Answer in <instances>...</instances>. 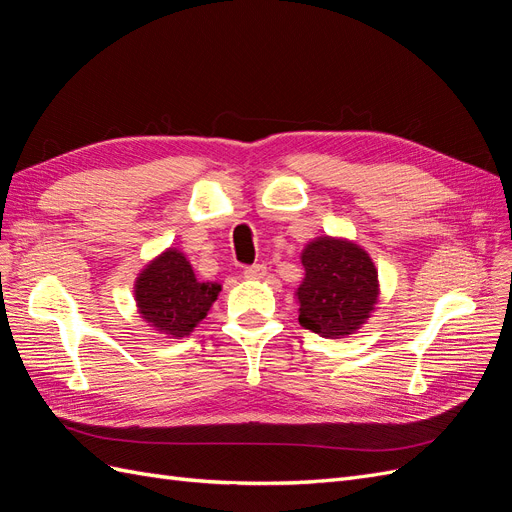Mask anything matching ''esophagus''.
Listing matches in <instances>:
<instances>
[{"instance_id":"esophagus-1","label":"esophagus","mask_w":512,"mask_h":512,"mask_svg":"<svg viewBox=\"0 0 512 512\" xmlns=\"http://www.w3.org/2000/svg\"><path fill=\"white\" fill-rule=\"evenodd\" d=\"M243 275L247 280H265L267 277V267L265 265H252V267H245Z\"/></svg>"}]
</instances>
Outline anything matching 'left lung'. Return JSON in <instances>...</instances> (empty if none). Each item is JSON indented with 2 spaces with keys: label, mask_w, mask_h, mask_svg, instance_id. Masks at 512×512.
<instances>
[{
  "label": "left lung",
  "mask_w": 512,
  "mask_h": 512,
  "mask_svg": "<svg viewBox=\"0 0 512 512\" xmlns=\"http://www.w3.org/2000/svg\"><path fill=\"white\" fill-rule=\"evenodd\" d=\"M297 288L301 327L327 339L348 337L371 318L380 297L378 269L361 245L342 237L309 241Z\"/></svg>",
  "instance_id": "1"
}]
</instances>
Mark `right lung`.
<instances>
[{
  "label": "right lung",
  "instance_id": "add662e5",
  "mask_svg": "<svg viewBox=\"0 0 512 512\" xmlns=\"http://www.w3.org/2000/svg\"><path fill=\"white\" fill-rule=\"evenodd\" d=\"M218 282H198L196 273L177 247L149 260L134 282L138 314L166 337H188L218 299Z\"/></svg>",
  "mask_w": 512,
  "mask_h": 512
}]
</instances>
